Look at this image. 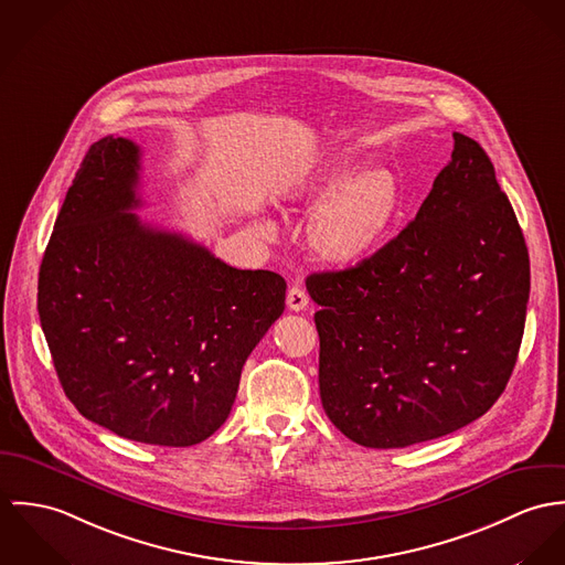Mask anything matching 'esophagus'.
Instances as JSON below:
<instances>
[{
	"mask_svg": "<svg viewBox=\"0 0 565 565\" xmlns=\"http://www.w3.org/2000/svg\"><path fill=\"white\" fill-rule=\"evenodd\" d=\"M308 306H310L308 292L303 288H299V286H292L288 290V308L292 312H303V310H308Z\"/></svg>",
	"mask_w": 565,
	"mask_h": 565,
	"instance_id": "34e87169",
	"label": "esophagus"
}]
</instances>
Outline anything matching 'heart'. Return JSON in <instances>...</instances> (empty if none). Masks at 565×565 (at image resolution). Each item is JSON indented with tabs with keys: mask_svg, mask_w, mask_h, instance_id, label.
I'll return each mask as SVG.
<instances>
[{
	"mask_svg": "<svg viewBox=\"0 0 565 565\" xmlns=\"http://www.w3.org/2000/svg\"><path fill=\"white\" fill-rule=\"evenodd\" d=\"M288 210H312L308 241L324 264L351 268L369 259L394 227L403 189L398 175L381 164L342 162L327 173L303 180L290 190ZM266 238H275V225L257 223Z\"/></svg>",
	"mask_w": 565,
	"mask_h": 565,
	"instance_id": "obj_1",
	"label": "heart"
}]
</instances>
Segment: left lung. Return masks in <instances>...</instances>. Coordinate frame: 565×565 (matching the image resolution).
<instances>
[{
	"mask_svg": "<svg viewBox=\"0 0 565 565\" xmlns=\"http://www.w3.org/2000/svg\"><path fill=\"white\" fill-rule=\"evenodd\" d=\"M455 147L416 218L353 268L313 273L318 385L329 420L405 448L481 418L518 360L529 252L483 147Z\"/></svg>",
	"mask_w": 565,
	"mask_h": 565,
	"instance_id": "left-lung-1",
	"label": "left lung"
}]
</instances>
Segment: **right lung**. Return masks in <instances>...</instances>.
I'll return each mask as SVG.
<instances>
[{
	"instance_id": "1",
	"label": "right lung",
	"mask_w": 565,
	"mask_h": 565,
	"mask_svg": "<svg viewBox=\"0 0 565 565\" xmlns=\"http://www.w3.org/2000/svg\"><path fill=\"white\" fill-rule=\"evenodd\" d=\"M140 147L106 136L84 156L39 273V316L64 394L121 438L192 446L230 416L286 281L241 270L147 225Z\"/></svg>"
}]
</instances>
